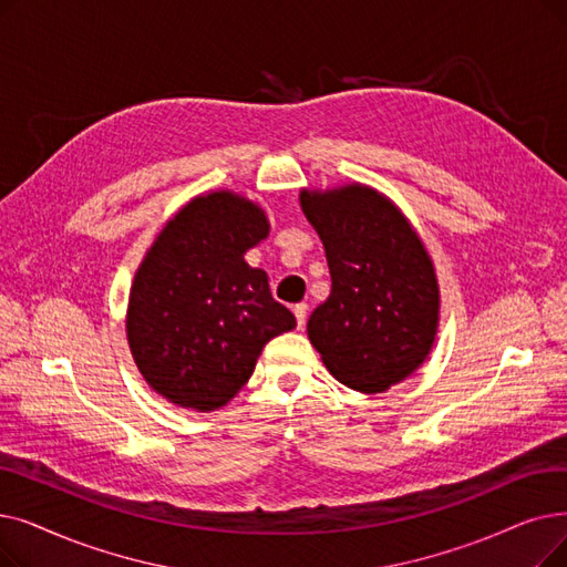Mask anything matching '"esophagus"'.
I'll return each mask as SVG.
<instances>
[{"mask_svg":"<svg viewBox=\"0 0 567 567\" xmlns=\"http://www.w3.org/2000/svg\"><path fill=\"white\" fill-rule=\"evenodd\" d=\"M293 310V317H297V327L303 329L306 327V312H308V306L306 303H297L291 308Z\"/></svg>","mask_w":567,"mask_h":567,"instance_id":"esophagus-1","label":"esophagus"}]
</instances>
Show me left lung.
<instances>
[{
  "mask_svg": "<svg viewBox=\"0 0 567 567\" xmlns=\"http://www.w3.org/2000/svg\"><path fill=\"white\" fill-rule=\"evenodd\" d=\"M301 208L324 243L329 299L308 336L329 373L378 393L424 363L437 329L440 293L431 257L403 213L363 185L301 192Z\"/></svg>",
  "mask_w": 567,
  "mask_h": 567,
  "instance_id": "8db88e82",
  "label": "left lung"
}]
</instances>
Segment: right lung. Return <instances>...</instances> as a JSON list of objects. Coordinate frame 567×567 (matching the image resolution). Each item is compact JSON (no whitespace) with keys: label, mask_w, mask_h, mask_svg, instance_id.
Returning <instances> with one entry per match:
<instances>
[{"label":"right lung","mask_w":567,"mask_h":567,"mask_svg":"<svg viewBox=\"0 0 567 567\" xmlns=\"http://www.w3.org/2000/svg\"><path fill=\"white\" fill-rule=\"evenodd\" d=\"M268 236L259 206L196 196L147 250L130 293L127 340L145 382L171 403L215 410L250 380L261 348L297 327L243 255Z\"/></svg>","instance_id":"1"}]
</instances>
